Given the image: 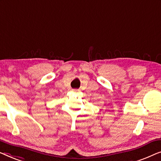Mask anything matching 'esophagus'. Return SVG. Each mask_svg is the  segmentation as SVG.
<instances>
[{"instance_id":"1","label":"esophagus","mask_w":161,"mask_h":161,"mask_svg":"<svg viewBox=\"0 0 161 161\" xmlns=\"http://www.w3.org/2000/svg\"><path fill=\"white\" fill-rule=\"evenodd\" d=\"M72 91H73V92H77V91H79V90H76V89H73V90H72Z\"/></svg>"}]
</instances>
